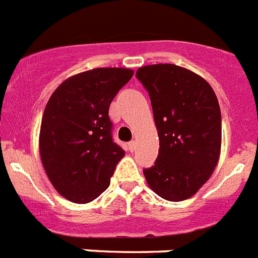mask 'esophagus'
<instances>
[{"label": "esophagus", "mask_w": 258, "mask_h": 258, "mask_svg": "<svg viewBox=\"0 0 258 258\" xmlns=\"http://www.w3.org/2000/svg\"><path fill=\"white\" fill-rule=\"evenodd\" d=\"M127 147H129V150H131L132 152H134L137 149V143L134 142V141H131V142L127 143Z\"/></svg>", "instance_id": "esophagus-1"}]
</instances>
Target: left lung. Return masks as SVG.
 I'll return each instance as SVG.
<instances>
[{
  "mask_svg": "<svg viewBox=\"0 0 258 258\" xmlns=\"http://www.w3.org/2000/svg\"><path fill=\"white\" fill-rule=\"evenodd\" d=\"M136 77L147 90L160 140L159 155L143 169L163 199L191 198L209 179L221 151V111L203 77L175 64L141 67Z\"/></svg>",
  "mask_w": 258,
  "mask_h": 258,
  "instance_id": "left-lung-1",
  "label": "left lung"
}]
</instances>
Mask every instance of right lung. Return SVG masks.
Instances as JSON below:
<instances>
[{
	"label": "right lung",
	"mask_w": 258,
	"mask_h": 258,
	"mask_svg": "<svg viewBox=\"0 0 258 258\" xmlns=\"http://www.w3.org/2000/svg\"><path fill=\"white\" fill-rule=\"evenodd\" d=\"M132 76L127 68H95L67 79L50 97L40 154L50 182L66 199L85 204L109 186L125 155L113 141L109 104Z\"/></svg>",
	"instance_id": "right-lung-1"
}]
</instances>
